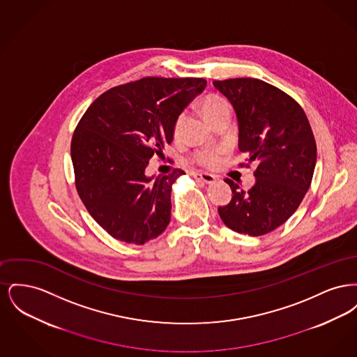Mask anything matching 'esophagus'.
Returning <instances> with one entry per match:
<instances>
[{"label":"esophagus","mask_w":357,"mask_h":357,"mask_svg":"<svg viewBox=\"0 0 357 357\" xmlns=\"http://www.w3.org/2000/svg\"><path fill=\"white\" fill-rule=\"evenodd\" d=\"M192 176L201 182H204L206 185H213L217 182V176L211 175V174H206V172H194Z\"/></svg>","instance_id":"34e87169"}]
</instances>
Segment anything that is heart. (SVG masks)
Listing matches in <instances>:
<instances>
[{"label":"heart","mask_w":357,"mask_h":357,"mask_svg":"<svg viewBox=\"0 0 357 357\" xmlns=\"http://www.w3.org/2000/svg\"><path fill=\"white\" fill-rule=\"evenodd\" d=\"M227 111L230 112V104L225 98L218 95H210L204 98L202 102V112L208 120H213ZM183 123H185V114H181L175 121V127H174L175 134L181 132ZM218 153H220L218 150H204L197 153L195 160L204 166H214L218 162Z\"/></svg>","instance_id":"heart-1"}]
</instances>
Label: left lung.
Instances as JSON below:
<instances>
[{
    "label": "left lung",
    "instance_id": "left-lung-1",
    "mask_svg": "<svg viewBox=\"0 0 357 357\" xmlns=\"http://www.w3.org/2000/svg\"><path fill=\"white\" fill-rule=\"evenodd\" d=\"M214 86L233 105L238 149L257 162L248 192L230 179L233 197L218 207L223 223L241 234L264 236L288 221L309 190L317 149L304 109L281 89L258 79H229Z\"/></svg>",
    "mask_w": 357,
    "mask_h": 357
}]
</instances>
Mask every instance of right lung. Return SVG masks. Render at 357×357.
<instances>
[{
    "instance_id": "add662e5",
    "label": "right lung",
    "mask_w": 357,
    "mask_h": 357,
    "mask_svg": "<svg viewBox=\"0 0 357 357\" xmlns=\"http://www.w3.org/2000/svg\"><path fill=\"white\" fill-rule=\"evenodd\" d=\"M204 86L197 77H144L111 88L85 111L70 143L76 188L111 237L143 245L169 226L172 185L185 172L149 176L146 169Z\"/></svg>"
}]
</instances>
